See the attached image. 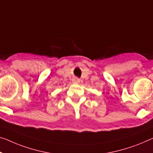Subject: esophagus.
<instances>
[{
	"label": "esophagus",
	"mask_w": 153,
	"mask_h": 153,
	"mask_svg": "<svg viewBox=\"0 0 153 153\" xmlns=\"http://www.w3.org/2000/svg\"><path fill=\"white\" fill-rule=\"evenodd\" d=\"M72 81H73L74 83H79L80 82V80L78 78H74L73 79V80H72Z\"/></svg>",
	"instance_id": "34e87169"
}]
</instances>
